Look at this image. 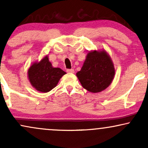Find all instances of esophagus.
Segmentation results:
<instances>
[{"mask_svg": "<svg viewBox=\"0 0 148 148\" xmlns=\"http://www.w3.org/2000/svg\"><path fill=\"white\" fill-rule=\"evenodd\" d=\"M67 73H74V69H67Z\"/></svg>", "mask_w": 148, "mask_h": 148, "instance_id": "obj_1", "label": "esophagus"}]
</instances>
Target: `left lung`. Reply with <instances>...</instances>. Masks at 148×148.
Instances as JSON below:
<instances>
[{"instance_id": "left-lung-1", "label": "left lung", "mask_w": 148, "mask_h": 148, "mask_svg": "<svg viewBox=\"0 0 148 148\" xmlns=\"http://www.w3.org/2000/svg\"><path fill=\"white\" fill-rule=\"evenodd\" d=\"M114 75V66L104 51L88 53L82 68L76 73L83 87L91 92H99L106 89Z\"/></svg>"}]
</instances>
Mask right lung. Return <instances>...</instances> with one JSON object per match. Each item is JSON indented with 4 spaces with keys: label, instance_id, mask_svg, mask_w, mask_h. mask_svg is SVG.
Here are the masks:
<instances>
[{
    "label": "right lung",
    "instance_id": "obj_1",
    "mask_svg": "<svg viewBox=\"0 0 148 148\" xmlns=\"http://www.w3.org/2000/svg\"><path fill=\"white\" fill-rule=\"evenodd\" d=\"M28 73L30 84L37 90L42 92L51 90L56 86L60 78L66 74L60 68L53 67L47 56L40 62L32 64Z\"/></svg>",
    "mask_w": 148,
    "mask_h": 148
}]
</instances>
